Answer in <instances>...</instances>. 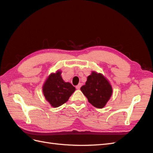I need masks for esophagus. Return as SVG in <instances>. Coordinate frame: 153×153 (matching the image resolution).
I'll list each match as a JSON object with an SVG mask.
<instances>
[{"instance_id": "34e87169", "label": "esophagus", "mask_w": 153, "mask_h": 153, "mask_svg": "<svg viewBox=\"0 0 153 153\" xmlns=\"http://www.w3.org/2000/svg\"><path fill=\"white\" fill-rule=\"evenodd\" d=\"M81 86H82V84H79L78 85H77L76 86V89H80V87H81Z\"/></svg>"}]
</instances>
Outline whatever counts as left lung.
I'll list each match as a JSON object with an SVG mask.
<instances>
[{
  "label": "left lung",
  "instance_id": "8db88e82",
  "mask_svg": "<svg viewBox=\"0 0 153 153\" xmlns=\"http://www.w3.org/2000/svg\"><path fill=\"white\" fill-rule=\"evenodd\" d=\"M88 101L94 106L102 108L110 98L112 88L109 82L101 73L92 71L87 77L85 85L80 88Z\"/></svg>",
  "mask_w": 153,
  "mask_h": 153
}]
</instances>
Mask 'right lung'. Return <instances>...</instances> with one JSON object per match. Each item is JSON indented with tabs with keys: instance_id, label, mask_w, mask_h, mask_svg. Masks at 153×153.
Instances as JSON below:
<instances>
[{
	"instance_id": "right-lung-1",
	"label": "right lung",
	"mask_w": 153,
	"mask_h": 153,
	"mask_svg": "<svg viewBox=\"0 0 153 153\" xmlns=\"http://www.w3.org/2000/svg\"><path fill=\"white\" fill-rule=\"evenodd\" d=\"M61 73L57 71L50 74L43 86L45 99L53 107H59L66 103L75 91V87L70 83L63 80Z\"/></svg>"
}]
</instances>
